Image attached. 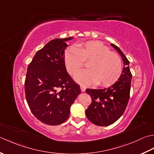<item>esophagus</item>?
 Returning <instances> with one entry per match:
<instances>
[{
    "label": "esophagus",
    "mask_w": 154,
    "mask_h": 154,
    "mask_svg": "<svg viewBox=\"0 0 154 154\" xmlns=\"http://www.w3.org/2000/svg\"><path fill=\"white\" fill-rule=\"evenodd\" d=\"M80 90H81L82 92H85L86 87L84 86H80Z\"/></svg>",
    "instance_id": "1"
}]
</instances>
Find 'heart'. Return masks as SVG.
I'll return each mask as SVG.
<instances>
[{"label":"heart","instance_id":"heart-1","mask_svg":"<svg viewBox=\"0 0 154 154\" xmlns=\"http://www.w3.org/2000/svg\"><path fill=\"white\" fill-rule=\"evenodd\" d=\"M89 69L82 70L75 80L78 83H97L99 86H110L120 77L122 62L118 54L109 51V48L97 41H89L71 48L65 55L67 71L74 76L88 62Z\"/></svg>","mask_w":154,"mask_h":154}]
</instances>
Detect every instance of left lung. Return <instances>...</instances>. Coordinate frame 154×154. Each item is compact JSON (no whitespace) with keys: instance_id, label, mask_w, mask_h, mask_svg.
I'll list each match as a JSON object with an SVG mask.
<instances>
[{"instance_id":"1","label":"left lung","mask_w":154,"mask_h":154,"mask_svg":"<svg viewBox=\"0 0 154 154\" xmlns=\"http://www.w3.org/2000/svg\"><path fill=\"white\" fill-rule=\"evenodd\" d=\"M110 45L120 54L124 68L120 77L110 87L102 89H86L92 103L86 110L87 118L99 126H107L116 122L124 114L130 98L132 75L130 62L121 50L114 44Z\"/></svg>"}]
</instances>
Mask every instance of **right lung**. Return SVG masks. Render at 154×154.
I'll use <instances>...</instances> for the list:
<instances>
[{
    "label": "right lung",
    "instance_id": "1",
    "mask_svg": "<svg viewBox=\"0 0 154 154\" xmlns=\"http://www.w3.org/2000/svg\"><path fill=\"white\" fill-rule=\"evenodd\" d=\"M72 38L51 40L36 53L28 66L24 82L26 102L34 116L50 125L67 120L70 106L81 93L65 66L66 41Z\"/></svg>",
    "mask_w": 154,
    "mask_h": 154
}]
</instances>
